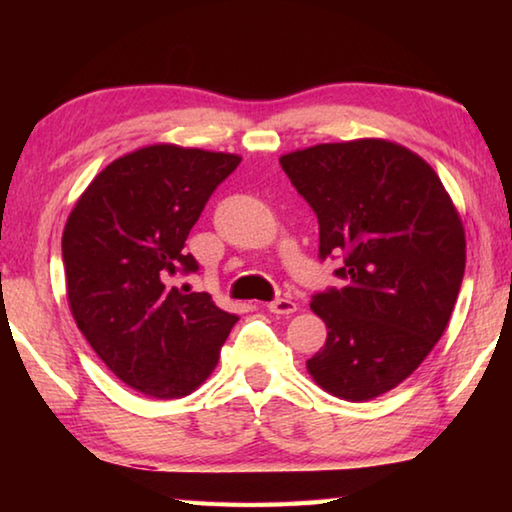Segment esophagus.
<instances>
[{
	"instance_id": "1",
	"label": "esophagus",
	"mask_w": 512,
	"mask_h": 512,
	"mask_svg": "<svg viewBox=\"0 0 512 512\" xmlns=\"http://www.w3.org/2000/svg\"><path fill=\"white\" fill-rule=\"evenodd\" d=\"M266 307L271 314H282V316H289L293 311H298V305L291 298H277L273 302H268Z\"/></svg>"
}]
</instances>
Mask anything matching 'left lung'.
Masks as SVG:
<instances>
[{
    "instance_id": "8db88e82",
    "label": "left lung",
    "mask_w": 512,
    "mask_h": 512,
    "mask_svg": "<svg viewBox=\"0 0 512 512\" xmlns=\"http://www.w3.org/2000/svg\"><path fill=\"white\" fill-rule=\"evenodd\" d=\"M280 164L318 216V257H343V287L311 298L327 341L309 375L341 400L384 395L449 323L465 273L461 216L436 171L395 142L316 144Z\"/></svg>"
}]
</instances>
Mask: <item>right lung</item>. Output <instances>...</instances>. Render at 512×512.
<instances>
[{"label": "right lung", "mask_w": 512, "mask_h": 512, "mask_svg": "<svg viewBox=\"0 0 512 512\" xmlns=\"http://www.w3.org/2000/svg\"><path fill=\"white\" fill-rule=\"evenodd\" d=\"M241 158L153 144L110 162L76 201L63 232L67 300L99 359L137 393L176 400L219 361L235 314L185 293V250L205 203Z\"/></svg>", "instance_id": "add662e5"}]
</instances>
